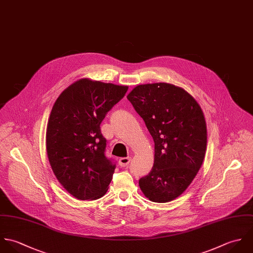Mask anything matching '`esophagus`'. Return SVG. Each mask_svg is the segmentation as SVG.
I'll use <instances>...</instances> for the list:
<instances>
[{"instance_id": "1", "label": "esophagus", "mask_w": 253, "mask_h": 253, "mask_svg": "<svg viewBox=\"0 0 253 253\" xmlns=\"http://www.w3.org/2000/svg\"><path fill=\"white\" fill-rule=\"evenodd\" d=\"M130 161H131V157L128 156V157H121L118 162L121 167H126L130 163Z\"/></svg>"}]
</instances>
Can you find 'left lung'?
<instances>
[{
  "label": "left lung",
  "mask_w": 253,
  "mask_h": 253,
  "mask_svg": "<svg viewBox=\"0 0 253 253\" xmlns=\"http://www.w3.org/2000/svg\"><path fill=\"white\" fill-rule=\"evenodd\" d=\"M154 142L152 171L139 180L152 202L182 195L202 166L206 123L201 106L184 89L167 83L139 85L127 96Z\"/></svg>",
  "instance_id": "8db88e82"
}]
</instances>
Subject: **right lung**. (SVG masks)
Masks as SVG:
<instances>
[{
	"label": "right lung",
	"instance_id": "1",
	"mask_svg": "<svg viewBox=\"0 0 253 253\" xmlns=\"http://www.w3.org/2000/svg\"><path fill=\"white\" fill-rule=\"evenodd\" d=\"M127 86L81 79L57 98L47 127V153L61 186L81 201L105 195L116 162L105 155L101 124Z\"/></svg>",
	"mask_w": 253,
	"mask_h": 253
}]
</instances>
